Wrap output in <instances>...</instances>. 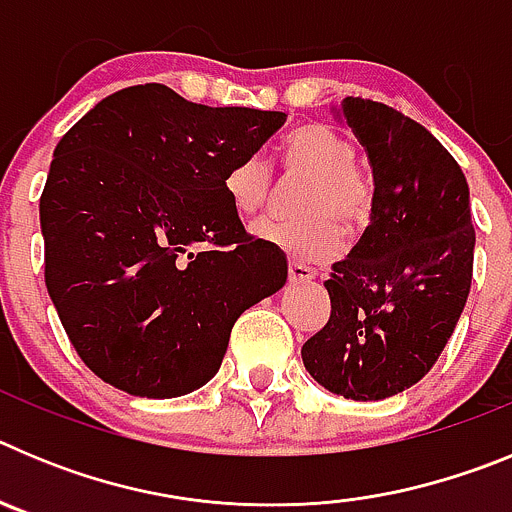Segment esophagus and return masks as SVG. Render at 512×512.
Returning a JSON list of instances; mask_svg holds the SVG:
<instances>
[{
    "instance_id": "34e87169",
    "label": "esophagus",
    "mask_w": 512,
    "mask_h": 512,
    "mask_svg": "<svg viewBox=\"0 0 512 512\" xmlns=\"http://www.w3.org/2000/svg\"><path fill=\"white\" fill-rule=\"evenodd\" d=\"M315 279V271L305 264H289V282L292 284H305Z\"/></svg>"
}]
</instances>
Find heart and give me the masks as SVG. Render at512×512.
Segmentation results:
<instances>
[{"instance_id": "obj_1", "label": "heart", "mask_w": 512, "mask_h": 512, "mask_svg": "<svg viewBox=\"0 0 512 512\" xmlns=\"http://www.w3.org/2000/svg\"><path fill=\"white\" fill-rule=\"evenodd\" d=\"M356 161L354 140L328 122H310L289 135L282 148V171L307 176L297 205L302 223L266 220L256 225V238L282 248L289 259L318 264L338 256L343 230H356L369 220L374 205L372 179ZM225 194L238 215L251 217L271 194V166L266 158L248 156L225 176Z\"/></svg>"}]
</instances>
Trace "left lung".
Segmentation results:
<instances>
[{
    "label": "left lung",
    "mask_w": 512,
    "mask_h": 512,
    "mask_svg": "<svg viewBox=\"0 0 512 512\" xmlns=\"http://www.w3.org/2000/svg\"><path fill=\"white\" fill-rule=\"evenodd\" d=\"M338 117L369 156L364 235L333 264L330 318L302 346L310 377L346 400H384L431 372L467 305L474 266L469 184L423 125L346 97Z\"/></svg>",
    "instance_id": "1"
}]
</instances>
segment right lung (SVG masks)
<instances>
[{
    "instance_id": "obj_1",
    "label": "right lung",
    "mask_w": 512,
    "mask_h": 512,
    "mask_svg": "<svg viewBox=\"0 0 512 512\" xmlns=\"http://www.w3.org/2000/svg\"><path fill=\"white\" fill-rule=\"evenodd\" d=\"M284 120L140 84L58 140L40 197L45 287L99 379L156 400L200 390L241 312L284 287L282 251L253 241L225 194Z\"/></svg>"
}]
</instances>
